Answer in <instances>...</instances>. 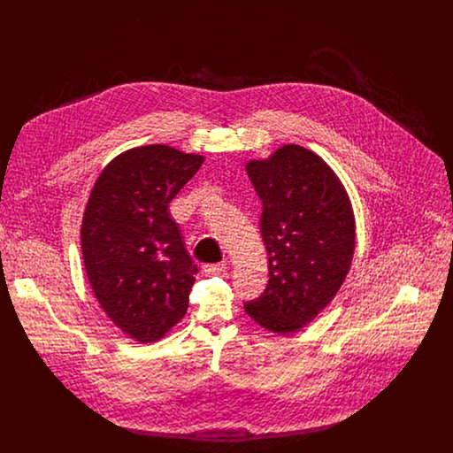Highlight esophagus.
Segmentation results:
<instances>
[{"label": "esophagus", "mask_w": 453, "mask_h": 453, "mask_svg": "<svg viewBox=\"0 0 453 453\" xmlns=\"http://www.w3.org/2000/svg\"><path fill=\"white\" fill-rule=\"evenodd\" d=\"M226 268H227V263H216V265H203V272L207 273V275H217V273H222V272H226Z\"/></svg>", "instance_id": "esophagus-1"}]
</instances>
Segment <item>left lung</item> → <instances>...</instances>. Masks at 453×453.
Returning a JSON list of instances; mask_svg holds the SVG:
<instances>
[{
    "mask_svg": "<svg viewBox=\"0 0 453 453\" xmlns=\"http://www.w3.org/2000/svg\"><path fill=\"white\" fill-rule=\"evenodd\" d=\"M246 173L258 194L270 280L246 314L266 331L294 334L334 299L355 253V214L333 168L299 144H285Z\"/></svg>",
    "mask_w": 453,
    "mask_h": 453,
    "instance_id": "8db88e82",
    "label": "left lung"
}]
</instances>
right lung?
Masks as SVG:
<instances>
[{
	"instance_id": "1",
	"label": "right lung",
	"mask_w": 453,
	"mask_h": 453,
	"mask_svg": "<svg viewBox=\"0 0 453 453\" xmlns=\"http://www.w3.org/2000/svg\"><path fill=\"white\" fill-rule=\"evenodd\" d=\"M203 156L166 144L115 156L96 178L81 222L88 280L108 319L141 345L183 319L196 266L170 202Z\"/></svg>"
}]
</instances>
